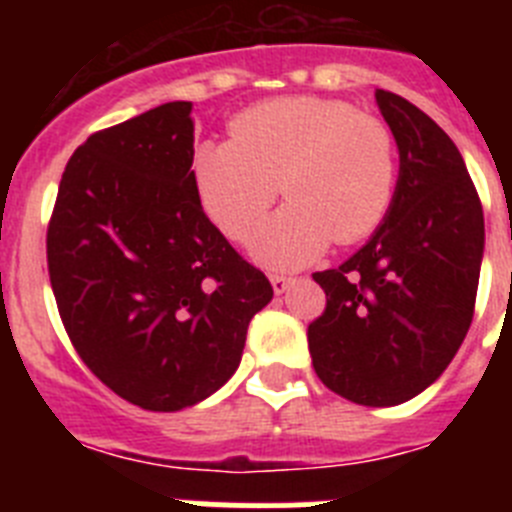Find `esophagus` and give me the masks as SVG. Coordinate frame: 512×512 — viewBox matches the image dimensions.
Instances as JSON below:
<instances>
[{"label": "esophagus", "instance_id": "1", "mask_svg": "<svg viewBox=\"0 0 512 512\" xmlns=\"http://www.w3.org/2000/svg\"><path fill=\"white\" fill-rule=\"evenodd\" d=\"M295 279L284 277V274H271V287H274V295H284L289 287H292Z\"/></svg>", "mask_w": 512, "mask_h": 512}]
</instances>
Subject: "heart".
<instances>
[{"label":"heart","mask_w":512,"mask_h":512,"mask_svg":"<svg viewBox=\"0 0 512 512\" xmlns=\"http://www.w3.org/2000/svg\"><path fill=\"white\" fill-rule=\"evenodd\" d=\"M233 140H205L192 182L212 223L248 243L279 189L289 202L253 243L269 269H300L336 238L372 233L392 205L395 138L382 120L325 97H282L230 122Z\"/></svg>","instance_id":"b5f03b06"}]
</instances>
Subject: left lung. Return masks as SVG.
Segmentation results:
<instances>
[{
  "label": "left lung",
  "instance_id": "8db88e82",
  "mask_svg": "<svg viewBox=\"0 0 512 512\" xmlns=\"http://www.w3.org/2000/svg\"><path fill=\"white\" fill-rule=\"evenodd\" d=\"M374 97L400 153L395 194L351 259L312 274L328 305L307 346L328 390L390 408L431 387L467 336L485 217L454 140L400 94Z\"/></svg>",
  "mask_w": 512,
  "mask_h": 512
}]
</instances>
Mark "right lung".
<instances>
[{
	"label": "right lung",
	"mask_w": 512,
	"mask_h": 512,
	"mask_svg": "<svg viewBox=\"0 0 512 512\" xmlns=\"http://www.w3.org/2000/svg\"><path fill=\"white\" fill-rule=\"evenodd\" d=\"M192 158V102L99 130L69 158L48 225L71 343L115 395L153 413L220 390L274 297L202 210Z\"/></svg>",
	"instance_id": "obj_1"
}]
</instances>
